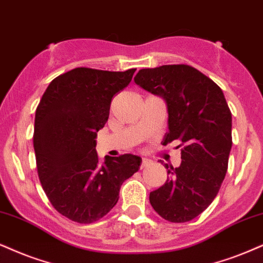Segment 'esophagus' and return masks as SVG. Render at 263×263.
Instances as JSON below:
<instances>
[{
  "instance_id": "esophagus-1",
  "label": "esophagus",
  "mask_w": 263,
  "mask_h": 263,
  "mask_svg": "<svg viewBox=\"0 0 263 263\" xmlns=\"http://www.w3.org/2000/svg\"><path fill=\"white\" fill-rule=\"evenodd\" d=\"M150 164H151V161H150V160H147V158H142V160H141V166H140V168L142 170V168H145V167L150 166Z\"/></svg>"
}]
</instances>
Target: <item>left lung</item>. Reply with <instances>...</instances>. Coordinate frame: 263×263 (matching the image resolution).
Returning a JSON list of instances; mask_svg holds the SVG:
<instances>
[{"instance_id": "left-lung-1", "label": "left lung", "mask_w": 263, "mask_h": 263, "mask_svg": "<svg viewBox=\"0 0 263 263\" xmlns=\"http://www.w3.org/2000/svg\"><path fill=\"white\" fill-rule=\"evenodd\" d=\"M134 82L167 103L163 145L179 140L181 163H164L168 179L150 193V203L166 221L184 223L211 205L228 170L232 112L222 89L196 68L167 64L140 69Z\"/></svg>"}]
</instances>
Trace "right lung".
Here are the masks:
<instances>
[{
    "mask_svg": "<svg viewBox=\"0 0 263 263\" xmlns=\"http://www.w3.org/2000/svg\"><path fill=\"white\" fill-rule=\"evenodd\" d=\"M135 70L74 68L54 78L41 97L34 125L39 179L51 205L70 221L101 219L118 201L123 181L140 168L141 158L130 154L106 156L100 166L95 148L112 97Z\"/></svg>",
    "mask_w": 263,
    "mask_h": 263,
    "instance_id": "add662e5",
    "label": "right lung"
}]
</instances>
